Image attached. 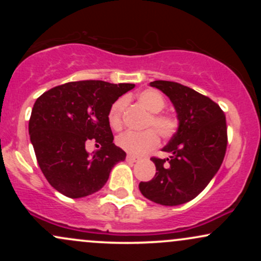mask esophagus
Segmentation results:
<instances>
[{"instance_id":"esophagus-1","label":"esophagus","mask_w":261,"mask_h":261,"mask_svg":"<svg viewBox=\"0 0 261 261\" xmlns=\"http://www.w3.org/2000/svg\"><path fill=\"white\" fill-rule=\"evenodd\" d=\"M126 161L127 162H133V163H135V162L139 161V158L135 157V155H131V154H127L126 155Z\"/></svg>"}]
</instances>
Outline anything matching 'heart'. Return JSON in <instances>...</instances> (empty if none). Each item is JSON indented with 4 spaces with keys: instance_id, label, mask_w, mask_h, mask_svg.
<instances>
[{
    "instance_id": "heart-1",
    "label": "heart",
    "mask_w": 261,
    "mask_h": 261,
    "mask_svg": "<svg viewBox=\"0 0 261 261\" xmlns=\"http://www.w3.org/2000/svg\"><path fill=\"white\" fill-rule=\"evenodd\" d=\"M137 99L141 106L145 107L151 113L147 120V126H153L164 139H168L174 135L176 127H178V122L170 115L161 113L166 108V99L160 92L155 89H145L139 93ZM125 106H126V100L124 98H120V99L114 101L113 106L110 107L109 113H108V121H109L110 126L115 130L121 127ZM116 143L127 153L142 155L158 145V135L153 128H148V130L141 131V133L126 131V133L119 135Z\"/></svg>"
}]
</instances>
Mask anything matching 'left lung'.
Listing matches in <instances>:
<instances>
[{
	"label": "left lung",
	"mask_w": 261,
	"mask_h": 261,
	"mask_svg": "<svg viewBox=\"0 0 261 261\" xmlns=\"http://www.w3.org/2000/svg\"><path fill=\"white\" fill-rule=\"evenodd\" d=\"M169 98L179 126L163 151L169 158L152 157L155 175L141 181L146 199L164 206H176L195 199L207 187L222 164L227 148L226 115L206 95L170 81L149 83Z\"/></svg>",
	"instance_id": "1"
}]
</instances>
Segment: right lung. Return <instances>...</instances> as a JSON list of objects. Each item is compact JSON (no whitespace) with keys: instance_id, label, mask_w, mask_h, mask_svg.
<instances>
[{"instance_id":"right-lung-1","label":"right lung","mask_w":261,"mask_h":261,"mask_svg":"<svg viewBox=\"0 0 261 261\" xmlns=\"http://www.w3.org/2000/svg\"><path fill=\"white\" fill-rule=\"evenodd\" d=\"M131 83L79 81L54 87L33 107L29 135L41 172L62 195L79 199L106 185L113 167L126 153L113 142L108 113L114 101L133 89ZM89 140L102 148L92 156Z\"/></svg>"}]
</instances>
